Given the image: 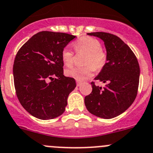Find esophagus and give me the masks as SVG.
Wrapping results in <instances>:
<instances>
[{"instance_id": "obj_1", "label": "esophagus", "mask_w": 153, "mask_h": 153, "mask_svg": "<svg viewBox=\"0 0 153 153\" xmlns=\"http://www.w3.org/2000/svg\"><path fill=\"white\" fill-rule=\"evenodd\" d=\"M81 81H77V86H78V87H80V86L81 85Z\"/></svg>"}]
</instances>
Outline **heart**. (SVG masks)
<instances>
[{
  "label": "heart",
  "instance_id": "b5f03b06",
  "mask_svg": "<svg viewBox=\"0 0 153 153\" xmlns=\"http://www.w3.org/2000/svg\"><path fill=\"white\" fill-rule=\"evenodd\" d=\"M77 52L87 53L82 67H75L67 69L66 75L78 81H84L90 78L95 71V68L101 69L106 63L107 56L101 48V44L98 39L90 36H83L73 44ZM62 60L65 66L71 67L74 64L73 52L69 48H64L62 51Z\"/></svg>",
  "mask_w": 153,
  "mask_h": 153
}]
</instances>
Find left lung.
Instances as JSON below:
<instances>
[{
  "label": "left lung",
  "mask_w": 153,
  "mask_h": 153,
  "mask_svg": "<svg viewBox=\"0 0 153 153\" xmlns=\"http://www.w3.org/2000/svg\"><path fill=\"white\" fill-rule=\"evenodd\" d=\"M102 39L107 52L106 63L95 80L105 87L92 82L91 93L84 98L90 113L103 119H111L126 111L137 96L140 66L131 48L118 36L105 32L88 33Z\"/></svg>",
  "instance_id": "left-lung-1"
}]
</instances>
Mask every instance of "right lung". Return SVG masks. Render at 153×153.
<instances>
[{"mask_svg": "<svg viewBox=\"0 0 153 153\" xmlns=\"http://www.w3.org/2000/svg\"><path fill=\"white\" fill-rule=\"evenodd\" d=\"M75 38L65 33L42 31L18 51L13 64L15 89L21 105L32 116L46 120L65 111L76 83L63 75L62 51Z\"/></svg>", "mask_w": 153, "mask_h": 153, "instance_id": "right-lung-1", "label": "right lung"}]
</instances>
